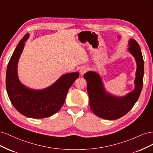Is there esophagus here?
Wrapping results in <instances>:
<instances>
[{
    "label": "esophagus",
    "instance_id": "obj_1",
    "mask_svg": "<svg viewBox=\"0 0 153 153\" xmlns=\"http://www.w3.org/2000/svg\"><path fill=\"white\" fill-rule=\"evenodd\" d=\"M87 70H88V68H87V67L82 68L81 69V70H80V73H81V74H84L85 73L87 72Z\"/></svg>",
    "mask_w": 153,
    "mask_h": 153
}]
</instances>
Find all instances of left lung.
I'll return each mask as SVG.
<instances>
[{
  "mask_svg": "<svg viewBox=\"0 0 153 153\" xmlns=\"http://www.w3.org/2000/svg\"><path fill=\"white\" fill-rule=\"evenodd\" d=\"M129 46L128 50L136 60L137 68L135 88L126 96L118 98L106 93L100 76L96 73L89 71L84 75L87 82V90L91 110L97 116L102 119L114 120L124 116L133 107L140 96L144 73L143 59L140 46L135 39L129 41Z\"/></svg>",
  "mask_w": 153,
  "mask_h": 153,
  "instance_id": "1",
  "label": "left lung"
}]
</instances>
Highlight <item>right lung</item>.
<instances>
[{
	"instance_id": "right-lung-1",
	"label": "right lung",
	"mask_w": 153,
	"mask_h": 153,
	"mask_svg": "<svg viewBox=\"0 0 153 153\" xmlns=\"http://www.w3.org/2000/svg\"><path fill=\"white\" fill-rule=\"evenodd\" d=\"M28 37L29 34H26L20 40L8 63L6 90L14 107L22 115L34 119L48 117L61 108L69 89L79 76V73L65 74L54 84L43 90H32L22 85L17 76V64Z\"/></svg>"
}]
</instances>
